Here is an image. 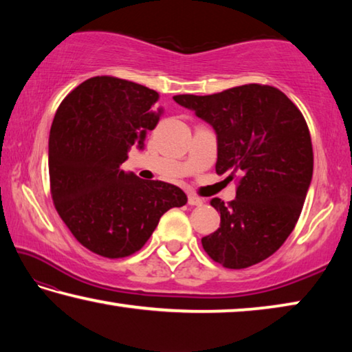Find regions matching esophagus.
Here are the masks:
<instances>
[{"label":"esophagus","instance_id":"34e87169","mask_svg":"<svg viewBox=\"0 0 352 352\" xmlns=\"http://www.w3.org/2000/svg\"><path fill=\"white\" fill-rule=\"evenodd\" d=\"M188 204H189L190 206H201V205H204V200H201L200 197H197V195L189 194V195H188Z\"/></svg>","mask_w":352,"mask_h":352}]
</instances>
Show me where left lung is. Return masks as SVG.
<instances>
[{"mask_svg": "<svg viewBox=\"0 0 352 352\" xmlns=\"http://www.w3.org/2000/svg\"><path fill=\"white\" fill-rule=\"evenodd\" d=\"M217 133L219 175L236 177V199H212L220 226L201 237L212 261L247 269L279 250L294 231L314 170V151L302 113L283 91L247 83L222 93L178 94Z\"/></svg>", "mask_w": 352, "mask_h": 352, "instance_id": "1", "label": "left lung"}]
</instances>
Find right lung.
Listing matches in <instances>:
<instances>
[{
	"label": "right lung",
	"instance_id": "obj_1",
	"mask_svg": "<svg viewBox=\"0 0 352 352\" xmlns=\"http://www.w3.org/2000/svg\"><path fill=\"white\" fill-rule=\"evenodd\" d=\"M160 94L140 83L96 76L76 87L50 133V188L77 242L110 259L138 252L170 208L186 205L175 184L144 182L121 164L158 124Z\"/></svg>",
	"mask_w": 352,
	"mask_h": 352
}]
</instances>
